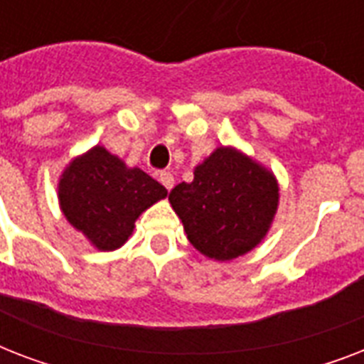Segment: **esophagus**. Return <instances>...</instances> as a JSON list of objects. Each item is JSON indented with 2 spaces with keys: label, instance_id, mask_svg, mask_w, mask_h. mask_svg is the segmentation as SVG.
<instances>
[{
  "label": "esophagus",
  "instance_id": "34e87169",
  "mask_svg": "<svg viewBox=\"0 0 364 364\" xmlns=\"http://www.w3.org/2000/svg\"><path fill=\"white\" fill-rule=\"evenodd\" d=\"M160 183L164 185L168 191H171L173 188V185H176V179H173V176H171L170 171H160V176H159Z\"/></svg>",
  "mask_w": 364,
  "mask_h": 364
}]
</instances>
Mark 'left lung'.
<instances>
[{
	"label": "left lung",
	"instance_id": "8db88e82",
	"mask_svg": "<svg viewBox=\"0 0 364 364\" xmlns=\"http://www.w3.org/2000/svg\"><path fill=\"white\" fill-rule=\"evenodd\" d=\"M171 208L188 242L215 260H232L259 245L279 202L274 173L234 147H217L194 168L191 183L171 188Z\"/></svg>",
	"mask_w": 364,
	"mask_h": 364
}]
</instances>
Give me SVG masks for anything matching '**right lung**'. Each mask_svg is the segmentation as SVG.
<instances>
[{
    "instance_id": "1",
    "label": "right lung",
    "mask_w": 364,
    "mask_h": 364,
    "mask_svg": "<svg viewBox=\"0 0 364 364\" xmlns=\"http://www.w3.org/2000/svg\"><path fill=\"white\" fill-rule=\"evenodd\" d=\"M166 196L159 181L102 145L71 160L58 181L62 213L100 251L124 245L137 217Z\"/></svg>"
}]
</instances>
